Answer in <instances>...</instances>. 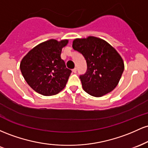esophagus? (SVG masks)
<instances>
[{
	"label": "esophagus",
	"instance_id": "1",
	"mask_svg": "<svg viewBox=\"0 0 148 148\" xmlns=\"http://www.w3.org/2000/svg\"><path fill=\"white\" fill-rule=\"evenodd\" d=\"M72 72L74 73H76V68H74L72 69Z\"/></svg>",
	"mask_w": 148,
	"mask_h": 148
}]
</instances>
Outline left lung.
Returning <instances> with one entry per match:
<instances>
[{
  "label": "left lung",
  "instance_id": "left-lung-1",
  "mask_svg": "<svg viewBox=\"0 0 148 148\" xmlns=\"http://www.w3.org/2000/svg\"><path fill=\"white\" fill-rule=\"evenodd\" d=\"M72 47L86 60L87 71L79 76L86 92L99 97L116 87L125 66L121 56L113 47L101 39L90 36L74 40Z\"/></svg>",
  "mask_w": 148,
  "mask_h": 148
}]
</instances>
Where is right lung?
<instances>
[{"instance_id":"add662e5","label":"right lung","mask_w":148,"mask_h":148,"mask_svg":"<svg viewBox=\"0 0 148 148\" xmlns=\"http://www.w3.org/2000/svg\"><path fill=\"white\" fill-rule=\"evenodd\" d=\"M68 40H50L30 50L20 64L25 81L35 92L45 96L56 95L65 87L72 71L61 59L62 47Z\"/></svg>"}]
</instances>
